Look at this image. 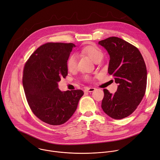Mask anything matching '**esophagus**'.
Here are the masks:
<instances>
[{"mask_svg":"<svg viewBox=\"0 0 160 160\" xmlns=\"http://www.w3.org/2000/svg\"><path fill=\"white\" fill-rule=\"evenodd\" d=\"M95 90V88H93V87H87L84 89V91L87 92H92Z\"/></svg>","mask_w":160,"mask_h":160,"instance_id":"1","label":"esophagus"}]
</instances>
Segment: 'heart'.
Instances as JSON below:
<instances>
[{"mask_svg": "<svg viewBox=\"0 0 160 160\" xmlns=\"http://www.w3.org/2000/svg\"><path fill=\"white\" fill-rule=\"evenodd\" d=\"M81 52L88 56L94 63H97L102 59L104 54L101 49L96 46L88 45L84 47L81 50ZM78 65V59L75 54H71L67 60V68L68 71L73 72L76 70ZM86 80H90V78L88 76H84Z\"/></svg>", "mask_w": 160, "mask_h": 160, "instance_id": "obj_1", "label": "heart"}]
</instances>
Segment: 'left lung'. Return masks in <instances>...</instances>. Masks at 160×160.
<instances>
[{"mask_svg":"<svg viewBox=\"0 0 160 160\" xmlns=\"http://www.w3.org/2000/svg\"><path fill=\"white\" fill-rule=\"evenodd\" d=\"M109 55L108 73L118 84L112 94L104 89L101 107L104 112L114 119H122L132 114L141 102L147 87V68L138 49L118 37L99 42Z\"/></svg>","mask_w":160,"mask_h":160,"instance_id":"left-lung-1","label":"left lung"}]
</instances>
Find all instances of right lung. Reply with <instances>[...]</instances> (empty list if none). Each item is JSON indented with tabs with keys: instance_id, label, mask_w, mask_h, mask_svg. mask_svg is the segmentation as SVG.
Segmentation results:
<instances>
[{
	"instance_id": "add662e5",
	"label": "right lung",
	"mask_w": 160,
	"mask_h": 160,
	"mask_svg": "<svg viewBox=\"0 0 160 160\" xmlns=\"http://www.w3.org/2000/svg\"><path fill=\"white\" fill-rule=\"evenodd\" d=\"M72 43H47L38 47L26 63L22 83L32 113L50 125H61L77 109L84 92L81 90L61 92L58 82L68 75L67 60Z\"/></svg>"
}]
</instances>
